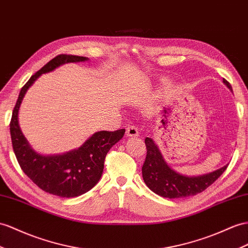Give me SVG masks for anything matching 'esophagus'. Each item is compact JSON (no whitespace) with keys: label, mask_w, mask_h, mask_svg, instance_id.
<instances>
[{"label":"esophagus","mask_w":248,"mask_h":248,"mask_svg":"<svg viewBox=\"0 0 248 248\" xmlns=\"http://www.w3.org/2000/svg\"><path fill=\"white\" fill-rule=\"evenodd\" d=\"M125 133H126V136H128V137H137L139 135L137 126L133 125V124H129L128 126H126Z\"/></svg>","instance_id":"34e87169"}]
</instances>
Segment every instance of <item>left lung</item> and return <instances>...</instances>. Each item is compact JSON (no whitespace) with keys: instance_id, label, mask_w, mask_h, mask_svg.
Masks as SVG:
<instances>
[{"instance_id":"1","label":"left lung","mask_w":248,"mask_h":248,"mask_svg":"<svg viewBox=\"0 0 248 248\" xmlns=\"http://www.w3.org/2000/svg\"><path fill=\"white\" fill-rule=\"evenodd\" d=\"M223 82L232 91L230 82ZM147 145V157L142 166V178L148 187L164 198H185L195 196L206 189L223 174L228 164L201 176H186L170 169L164 160L157 144L150 137L144 139Z\"/></svg>"}]
</instances>
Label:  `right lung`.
<instances>
[{"mask_svg": "<svg viewBox=\"0 0 248 248\" xmlns=\"http://www.w3.org/2000/svg\"><path fill=\"white\" fill-rule=\"evenodd\" d=\"M88 58L61 54L31 76L22 89L10 122L14 152L23 172L45 192L63 198H73L90 190L99 181L108 152L124 135V129L99 131L89 137L78 149L58 155H42L30 147L18 124V110L28 89L44 73L67 62H86Z\"/></svg>", "mask_w": 248, "mask_h": 248, "instance_id": "obj_1", "label": "right lung"}]
</instances>
